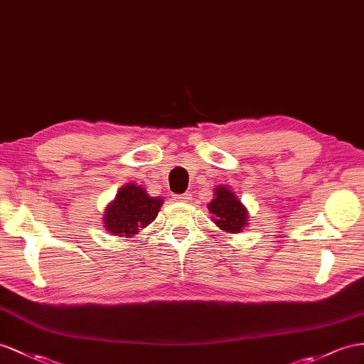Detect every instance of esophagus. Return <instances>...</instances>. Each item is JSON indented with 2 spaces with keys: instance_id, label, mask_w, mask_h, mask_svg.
<instances>
[{
  "instance_id": "34e87169",
  "label": "esophagus",
  "mask_w": 364,
  "mask_h": 364,
  "mask_svg": "<svg viewBox=\"0 0 364 364\" xmlns=\"http://www.w3.org/2000/svg\"><path fill=\"white\" fill-rule=\"evenodd\" d=\"M176 201H181V203H188L191 200V193L186 192V193H181V195H175L173 197Z\"/></svg>"
}]
</instances>
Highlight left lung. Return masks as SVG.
Listing matches in <instances>:
<instances>
[{"label":"left lung","instance_id":"obj_1","mask_svg":"<svg viewBox=\"0 0 364 364\" xmlns=\"http://www.w3.org/2000/svg\"><path fill=\"white\" fill-rule=\"evenodd\" d=\"M215 225L223 230L238 234L247 225V210L228 188H217L215 198L209 204Z\"/></svg>","mask_w":364,"mask_h":364}]
</instances>
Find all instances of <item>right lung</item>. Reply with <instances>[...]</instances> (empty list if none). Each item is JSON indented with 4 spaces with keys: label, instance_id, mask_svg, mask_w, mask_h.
<instances>
[{
    "label": "right lung",
    "instance_id": "right-lung-1",
    "mask_svg": "<svg viewBox=\"0 0 364 364\" xmlns=\"http://www.w3.org/2000/svg\"><path fill=\"white\" fill-rule=\"evenodd\" d=\"M161 204V198L149 197L141 186L126 184L106 209L105 226L114 235L134 237L155 220Z\"/></svg>",
    "mask_w": 364,
    "mask_h": 364
}]
</instances>
